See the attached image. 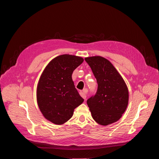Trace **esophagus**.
Here are the masks:
<instances>
[{"mask_svg": "<svg viewBox=\"0 0 159 159\" xmlns=\"http://www.w3.org/2000/svg\"><path fill=\"white\" fill-rule=\"evenodd\" d=\"M87 92V89H84L83 90H81V91H80V95L81 96V97L84 99V100H85V99H86V94H85V93Z\"/></svg>", "mask_w": 159, "mask_h": 159, "instance_id": "1", "label": "esophagus"}]
</instances>
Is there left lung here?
I'll use <instances>...</instances> for the list:
<instances>
[{
    "instance_id": "1",
    "label": "left lung",
    "mask_w": 159,
    "mask_h": 159,
    "mask_svg": "<svg viewBox=\"0 0 159 159\" xmlns=\"http://www.w3.org/2000/svg\"><path fill=\"white\" fill-rule=\"evenodd\" d=\"M98 82L96 94L87 101L93 119L104 126L117 121L128 104V90L120 74L107 59L99 57L85 58Z\"/></svg>"
}]
</instances>
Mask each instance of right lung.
Listing matches in <instances>:
<instances>
[{"instance_id":"obj_1","label":"right lung","mask_w":159,"mask_h":159,"mask_svg":"<svg viewBox=\"0 0 159 159\" xmlns=\"http://www.w3.org/2000/svg\"><path fill=\"white\" fill-rule=\"evenodd\" d=\"M84 59L62 55L53 59L45 68L37 87V102L44 117L56 125L70 120L74 110L84 99L75 87L72 75Z\"/></svg>"}]
</instances>
